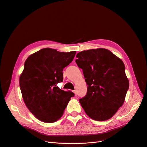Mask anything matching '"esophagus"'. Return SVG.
<instances>
[{"label": "esophagus", "mask_w": 147, "mask_h": 147, "mask_svg": "<svg viewBox=\"0 0 147 147\" xmlns=\"http://www.w3.org/2000/svg\"><path fill=\"white\" fill-rule=\"evenodd\" d=\"M74 93H75V96H77L78 93H77V90H74Z\"/></svg>", "instance_id": "esophagus-1"}]
</instances>
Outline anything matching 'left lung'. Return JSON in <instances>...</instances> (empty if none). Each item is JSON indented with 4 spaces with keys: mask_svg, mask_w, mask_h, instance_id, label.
<instances>
[{
    "mask_svg": "<svg viewBox=\"0 0 147 147\" xmlns=\"http://www.w3.org/2000/svg\"><path fill=\"white\" fill-rule=\"evenodd\" d=\"M77 58L88 85L86 96L79 99L82 107L93 120L109 119L124 104L129 88L124 63L103 48L80 52Z\"/></svg>",
    "mask_w": 147,
    "mask_h": 147,
    "instance_id": "8db88e82",
    "label": "left lung"
}]
</instances>
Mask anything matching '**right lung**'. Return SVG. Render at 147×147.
<instances>
[{
    "instance_id": "obj_1",
    "label": "right lung",
    "mask_w": 147,
    "mask_h": 147,
    "mask_svg": "<svg viewBox=\"0 0 147 147\" xmlns=\"http://www.w3.org/2000/svg\"><path fill=\"white\" fill-rule=\"evenodd\" d=\"M75 54L44 48L25 61L20 88L26 107L40 121L52 123L59 119L74 96L71 91H64L57 85L63 81V69L72 61Z\"/></svg>"
}]
</instances>
